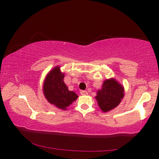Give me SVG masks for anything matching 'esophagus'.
I'll list each match as a JSON object with an SVG mask.
<instances>
[{"mask_svg": "<svg viewBox=\"0 0 159 159\" xmlns=\"http://www.w3.org/2000/svg\"><path fill=\"white\" fill-rule=\"evenodd\" d=\"M80 93H81V95H87V92L86 90H81Z\"/></svg>", "mask_w": 159, "mask_h": 159, "instance_id": "esophagus-1", "label": "esophagus"}]
</instances>
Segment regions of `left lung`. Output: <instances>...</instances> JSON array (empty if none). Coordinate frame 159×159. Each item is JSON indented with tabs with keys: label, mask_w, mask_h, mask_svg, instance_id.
<instances>
[{
	"label": "left lung",
	"mask_w": 159,
	"mask_h": 159,
	"mask_svg": "<svg viewBox=\"0 0 159 159\" xmlns=\"http://www.w3.org/2000/svg\"><path fill=\"white\" fill-rule=\"evenodd\" d=\"M124 96V89L116 80L104 81L102 88L97 92L96 100L104 112L112 110L120 103Z\"/></svg>",
	"instance_id": "left-lung-1"
}]
</instances>
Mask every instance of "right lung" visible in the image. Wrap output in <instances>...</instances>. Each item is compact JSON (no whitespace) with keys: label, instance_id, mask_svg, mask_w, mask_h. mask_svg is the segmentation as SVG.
<instances>
[{"label":"right lung","instance_id":"right-lung-1","mask_svg":"<svg viewBox=\"0 0 159 159\" xmlns=\"http://www.w3.org/2000/svg\"><path fill=\"white\" fill-rule=\"evenodd\" d=\"M64 74L61 73L59 67H55L47 75L43 87L45 98L51 104L59 108L66 110L78 96L72 91H69L63 81Z\"/></svg>","mask_w":159,"mask_h":159}]
</instances>
